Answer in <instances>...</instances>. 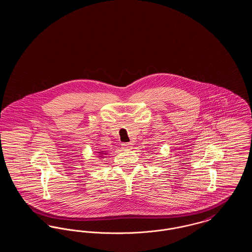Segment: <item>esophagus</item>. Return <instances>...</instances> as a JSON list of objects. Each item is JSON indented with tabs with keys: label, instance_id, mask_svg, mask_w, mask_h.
<instances>
[{
	"label": "esophagus",
	"instance_id": "esophagus-1",
	"mask_svg": "<svg viewBox=\"0 0 252 252\" xmlns=\"http://www.w3.org/2000/svg\"><path fill=\"white\" fill-rule=\"evenodd\" d=\"M122 146L126 150H129L132 148V144H130V143H124V144H122Z\"/></svg>",
	"mask_w": 252,
	"mask_h": 252
}]
</instances>
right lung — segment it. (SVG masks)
Segmentation results:
<instances>
[{
	"label": "right lung",
	"instance_id": "add662e5",
	"mask_svg": "<svg viewBox=\"0 0 252 252\" xmlns=\"http://www.w3.org/2000/svg\"><path fill=\"white\" fill-rule=\"evenodd\" d=\"M96 153L98 154V158H105V157L108 155L107 151H104V150H100V151H98Z\"/></svg>",
	"mask_w": 252,
	"mask_h": 252
}]
</instances>
